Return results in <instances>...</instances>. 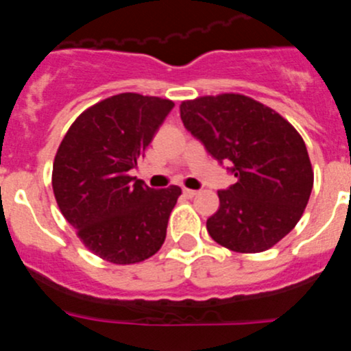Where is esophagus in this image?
Segmentation results:
<instances>
[{
	"label": "esophagus",
	"mask_w": 351,
	"mask_h": 351,
	"mask_svg": "<svg viewBox=\"0 0 351 351\" xmlns=\"http://www.w3.org/2000/svg\"><path fill=\"white\" fill-rule=\"evenodd\" d=\"M182 193H184V197L193 198L195 195H197V191H195V190H188V188H184V190H182Z\"/></svg>",
	"instance_id": "obj_1"
}]
</instances>
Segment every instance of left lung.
<instances>
[{"label":"left lung","instance_id":"left-lung-1","mask_svg":"<svg viewBox=\"0 0 351 351\" xmlns=\"http://www.w3.org/2000/svg\"><path fill=\"white\" fill-rule=\"evenodd\" d=\"M184 128L207 153L230 161L235 182L218 191L207 232L237 253H260L291 232L308 206L313 169L297 130L244 95L202 96L181 104Z\"/></svg>","mask_w":351,"mask_h":351}]
</instances>
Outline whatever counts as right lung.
I'll return each mask as SVG.
<instances>
[{
    "label": "right lung",
    "instance_id": "obj_1",
    "mask_svg": "<svg viewBox=\"0 0 351 351\" xmlns=\"http://www.w3.org/2000/svg\"><path fill=\"white\" fill-rule=\"evenodd\" d=\"M172 108L158 96H110L77 117L56 153V202L84 246L107 262H142L165 243L181 188L154 190L130 170Z\"/></svg>",
    "mask_w": 351,
    "mask_h": 351
}]
</instances>
